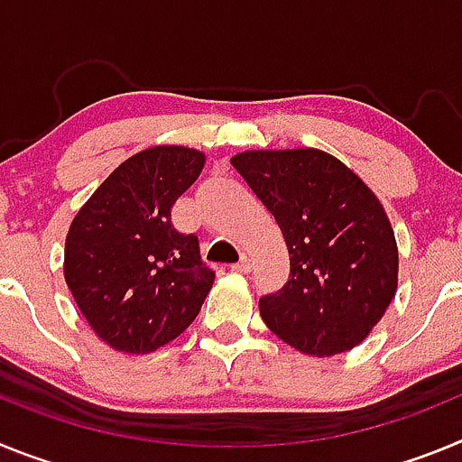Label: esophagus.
<instances>
[{
	"mask_svg": "<svg viewBox=\"0 0 462 462\" xmlns=\"http://www.w3.org/2000/svg\"><path fill=\"white\" fill-rule=\"evenodd\" d=\"M250 268H252V263H250V259H247V256H243L238 263H234V271H238V273H250Z\"/></svg>",
	"mask_w": 462,
	"mask_h": 462,
	"instance_id": "34e87169",
	"label": "esophagus"
}]
</instances>
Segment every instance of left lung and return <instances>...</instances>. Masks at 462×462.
I'll use <instances>...</instances> for the list:
<instances>
[{
  "mask_svg": "<svg viewBox=\"0 0 462 462\" xmlns=\"http://www.w3.org/2000/svg\"><path fill=\"white\" fill-rule=\"evenodd\" d=\"M231 164L287 240V284L259 298L266 326L310 356L349 352L398 289V247L377 196L321 150H250Z\"/></svg>",
  "mask_w": 462,
  "mask_h": 462,
  "instance_id": "8db88e82",
  "label": "left lung"
}]
</instances>
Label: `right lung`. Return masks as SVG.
Returning a JSON list of instances; mask_svg holds the SVG:
<instances>
[{
    "label": "right lung",
    "instance_id": "obj_1",
    "mask_svg": "<svg viewBox=\"0 0 462 462\" xmlns=\"http://www.w3.org/2000/svg\"><path fill=\"white\" fill-rule=\"evenodd\" d=\"M201 152L157 145L122 162L73 217L64 277L94 333L117 352L148 354L201 312L215 273L199 236L171 222L196 182Z\"/></svg>",
    "mask_w": 462,
    "mask_h": 462
}]
</instances>
